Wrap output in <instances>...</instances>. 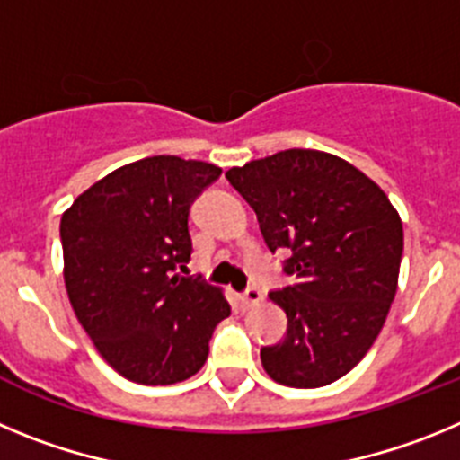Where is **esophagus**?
Wrapping results in <instances>:
<instances>
[{
	"label": "esophagus",
	"mask_w": 460,
	"mask_h": 460,
	"mask_svg": "<svg viewBox=\"0 0 460 460\" xmlns=\"http://www.w3.org/2000/svg\"><path fill=\"white\" fill-rule=\"evenodd\" d=\"M262 299H265V292L260 290L258 286H249L242 292V302L246 304V306H255V304H260Z\"/></svg>",
	"instance_id": "34e87169"
}]
</instances>
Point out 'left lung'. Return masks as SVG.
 Returning <instances> with one entry per match:
<instances>
[{"instance_id": "left-lung-1", "label": "left lung", "mask_w": 460, "mask_h": 460, "mask_svg": "<svg viewBox=\"0 0 460 460\" xmlns=\"http://www.w3.org/2000/svg\"><path fill=\"white\" fill-rule=\"evenodd\" d=\"M271 253L288 251L292 283L270 299L286 339L260 350L271 380L324 387L364 359L387 320L403 255V223L385 190L343 158L286 149L230 168Z\"/></svg>"}]
</instances>
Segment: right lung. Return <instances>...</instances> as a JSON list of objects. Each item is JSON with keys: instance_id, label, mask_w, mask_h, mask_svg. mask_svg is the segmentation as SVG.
Returning <instances> with one entry per match:
<instances>
[{"instance_id": "1", "label": "right lung", "mask_w": 460, "mask_h": 460, "mask_svg": "<svg viewBox=\"0 0 460 460\" xmlns=\"http://www.w3.org/2000/svg\"><path fill=\"white\" fill-rule=\"evenodd\" d=\"M221 168L149 156L117 168L64 211V280L80 324L110 367L137 385H174L200 371L217 324L218 288L186 270L190 205Z\"/></svg>"}]
</instances>
